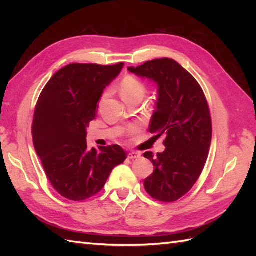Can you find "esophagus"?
Here are the masks:
<instances>
[{
	"label": "esophagus",
	"instance_id": "1",
	"mask_svg": "<svg viewBox=\"0 0 256 256\" xmlns=\"http://www.w3.org/2000/svg\"><path fill=\"white\" fill-rule=\"evenodd\" d=\"M128 157L130 160H138V158H140V154L136 153V152H131V153L128 155Z\"/></svg>",
	"mask_w": 256,
	"mask_h": 256
}]
</instances>
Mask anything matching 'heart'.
Here are the masks:
<instances>
[{
  "label": "heart",
  "mask_w": 256,
  "mask_h": 256,
  "mask_svg": "<svg viewBox=\"0 0 256 256\" xmlns=\"http://www.w3.org/2000/svg\"><path fill=\"white\" fill-rule=\"evenodd\" d=\"M146 92V86L142 80L132 74H128L122 79L120 84V94H121L123 100L125 102L130 101L134 98H142ZM106 94L103 96H106ZM135 130L134 126L130 128V131L133 132Z\"/></svg>",
  "instance_id": "obj_1"
}]
</instances>
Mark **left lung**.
<instances>
[{"mask_svg":"<svg viewBox=\"0 0 256 256\" xmlns=\"http://www.w3.org/2000/svg\"><path fill=\"white\" fill-rule=\"evenodd\" d=\"M130 72L155 81L158 100L150 132L165 135V150L146 152L154 172L144 180L148 194L162 202H174L192 188L208 158L212 123L206 96L198 81L177 62L154 59Z\"/></svg>","mask_w":256,"mask_h":256,"instance_id":"8db88e82","label":"left lung"}]
</instances>
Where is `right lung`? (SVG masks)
<instances>
[{
  "label": "right lung",
  "mask_w": 256,
  "mask_h": 256,
  "mask_svg": "<svg viewBox=\"0 0 256 256\" xmlns=\"http://www.w3.org/2000/svg\"><path fill=\"white\" fill-rule=\"evenodd\" d=\"M123 64H70L52 76L38 98L32 125L35 150L54 189L69 200L100 192L113 168L128 157L118 145L89 150L86 140L103 90Z\"/></svg>",
  "instance_id": "obj_1"
}]
</instances>
